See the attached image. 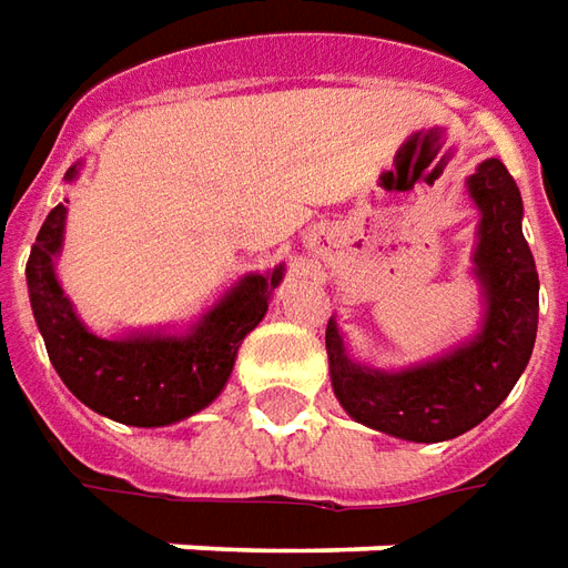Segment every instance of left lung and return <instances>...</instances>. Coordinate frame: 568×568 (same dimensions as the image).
<instances>
[{
    "label": "left lung",
    "mask_w": 568,
    "mask_h": 568,
    "mask_svg": "<svg viewBox=\"0 0 568 568\" xmlns=\"http://www.w3.org/2000/svg\"><path fill=\"white\" fill-rule=\"evenodd\" d=\"M478 209L471 281L481 296L475 334L406 368H375L349 356L344 331H325L334 397L346 416L375 432L437 444L466 435L516 387L538 334V268L523 234V193L500 159L466 178Z\"/></svg>",
    "instance_id": "8db88e82"
}]
</instances>
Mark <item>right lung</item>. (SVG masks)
<instances>
[{
  "instance_id": "1",
  "label": "right lung",
  "mask_w": 568,
  "mask_h": 568,
  "mask_svg": "<svg viewBox=\"0 0 568 568\" xmlns=\"http://www.w3.org/2000/svg\"><path fill=\"white\" fill-rule=\"evenodd\" d=\"M78 174L80 162L64 171V181H78ZM64 219L68 209L59 203L27 258L30 310L64 387L99 416L133 428H165L196 416L222 394L243 337L265 318L268 300L284 281V262L265 275L240 277L184 331L131 328L102 337L80 322L55 272Z\"/></svg>"
}]
</instances>
